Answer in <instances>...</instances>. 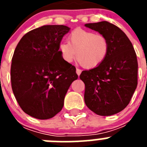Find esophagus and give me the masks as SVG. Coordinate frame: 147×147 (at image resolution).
<instances>
[{"mask_svg": "<svg viewBox=\"0 0 147 147\" xmlns=\"http://www.w3.org/2000/svg\"><path fill=\"white\" fill-rule=\"evenodd\" d=\"M76 74H77V75L78 76H80V74H81V72H82V71L80 69H79V68H76Z\"/></svg>", "mask_w": 147, "mask_h": 147, "instance_id": "1", "label": "esophagus"}]
</instances>
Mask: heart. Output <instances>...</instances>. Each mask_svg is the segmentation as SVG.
<instances>
[{
	"label": "heart",
	"mask_w": 147,
	"mask_h": 147,
	"mask_svg": "<svg viewBox=\"0 0 147 147\" xmlns=\"http://www.w3.org/2000/svg\"><path fill=\"white\" fill-rule=\"evenodd\" d=\"M108 51L107 37L82 28L72 31L67 37V42H62L59 45V51L65 62H71L76 55L78 62L88 69L102 64Z\"/></svg>",
	"instance_id": "obj_1"
}]
</instances>
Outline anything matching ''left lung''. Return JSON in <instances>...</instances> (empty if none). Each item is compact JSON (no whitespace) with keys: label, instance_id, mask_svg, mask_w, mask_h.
I'll list each match as a JSON object with an SVG mask.
<instances>
[{"label":"left lung","instance_id":"obj_1","mask_svg":"<svg viewBox=\"0 0 147 147\" xmlns=\"http://www.w3.org/2000/svg\"><path fill=\"white\" fill-rule=\"evenodd\" d=\"M85 26L109 42L108 54L102 64L80 74L85 85V102L97 115H114L127 107L137 88L136 51L125 33L112 23L102 21Z\"/></svg>","mask_w":147,"mask_h":147}]
</instances>
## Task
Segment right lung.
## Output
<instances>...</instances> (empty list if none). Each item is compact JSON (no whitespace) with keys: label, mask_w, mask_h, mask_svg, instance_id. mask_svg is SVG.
<instances>
[{"label":"right lung","mask_w":147,"mask_h":147,"mask_svg":"<svg viewBox=\"0 0 147 147\" xmlns=\"http://www.w3.org/2000/svg\"><path fill=\"white\" fill-rule=\"evenodd\" d=\"M71 28L47 25L28 32L18 42L11 59L12 91L22 110L32 117L49 119L63 107L76 67L62 59L59 45Z\"/></svg>","instance_id":"add662e5"}]
</instances>
